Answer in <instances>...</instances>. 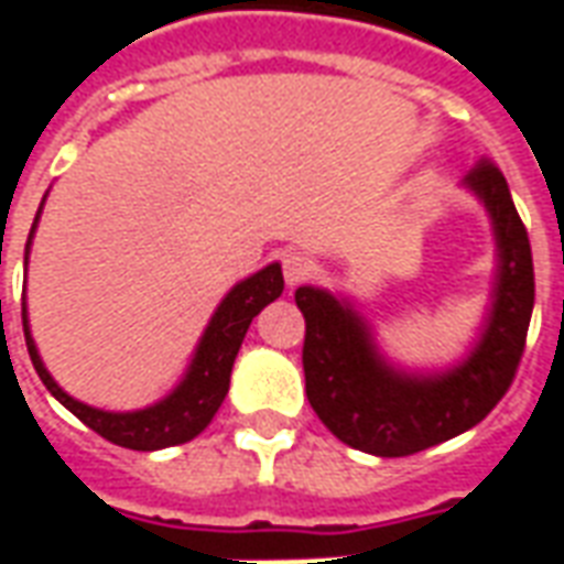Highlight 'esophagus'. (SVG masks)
Segmentation results:
<instances>
[{
	"mask_svg": "<svg viewBox=\"0 0 564 564\" xmlns=\"http://www.w3.org/2000/svg\"><path fill=\"white\" fill-rule=\"evenodd\" d=\"M307 278V262L302 253H283V281L290 290H295L299 283Z\"/></svg>",
	"mask_w": 564,
	"mask_h": 564,
	"instance_id": "1",
	"label": "esophagus"
}]
</instances>
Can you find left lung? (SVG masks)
<instances>
[{"label":"left lung","instance_id":"left-lung-1","mask_svg":"<svg viewBox=\"0 0 564 564\" xmlns=\"http://www.w3.org/2000/svg\"><path fill=\"white\" fill-rule=\"evenodd\" d=\"M462 186L489 214L496 278L480 335L459 362L432 371L395 366L354 299L319 286L295 290V305L305 314L307 402L347 447L371 456L435 447L480 423L517 375L534 307L529 235L492 162L474 165Z\"/></svg>","mask_w":564,"mask_h":564}]
</instances>
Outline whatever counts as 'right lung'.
<instances>
[{
    "mask_svg": "<svg viewBox=\"0 0 564 564\" xmlns=\"http://www.w3.org/2000/svg\"><path fill=\"white\" fill-rule=\"evenodd\" d=\"M47 198V196H44ZM42 198V208H44ZM42 208L35 214V223L30 229V241H26V257L23 265H30V247L35 238V226L42 217ZM283 293V271L281 262H271L265 269H259L257 274H250L245 281H238L223 295V302L217 311L210 314L208 326L198 338L193 359L186 366L184 378L174 383V390L169 395H162L160 402L139 408V411H102L93 408L78 399H72L44 368L42 354L35 347V338L30 332V314H26V302H23V335H26V347H30V359L42 383L51 390L56 402L68 408L72 414L78 416L80 423L90 425L96 435H102L105 441H111L117 447L129 449H162L174 447V444H186L196 435L205 432V425L214 420V414L220 411L223 399L229 392V378H232L235 356L241 350L250 323L259 311L271 305L278 295Z\"/></svg>",
    "mask_w": 564,
    "mask_h": 564,
    "instance_id": "add662e5",
    "label": "right lung"
}]
</instances>
